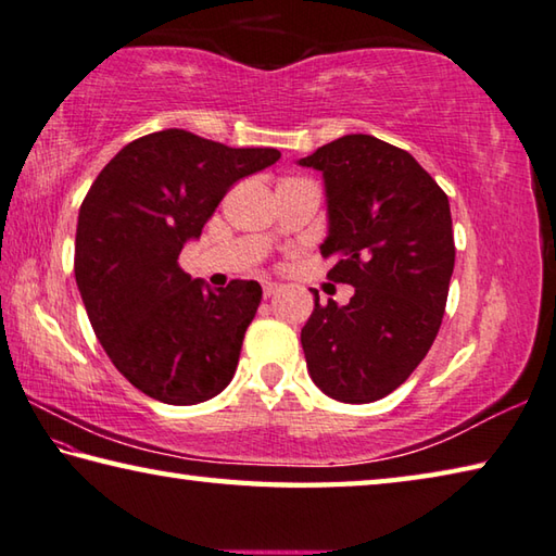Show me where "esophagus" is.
<instances>
[{
	"label": "esophagus",
	"instance_id": "1",
	"mask_svg": "<svg viewBox=\"0 0 556 556\" xmlns=\"http://www.w3.org/2000/svg\"><path fill=\"white\" fill-rule=\"evenodd\" d=\"M278 283H270V280H266V283H263V295L266 298H270V295H276L278 293Z\"/></svg>",
	"mask_w": 556,
	"mask_h": 556
}]
</instances>
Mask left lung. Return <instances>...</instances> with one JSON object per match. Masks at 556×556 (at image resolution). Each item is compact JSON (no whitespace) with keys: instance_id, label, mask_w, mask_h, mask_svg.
<instances>
[{"instance_id":"obj_1","label":"left lung","mask_w":556,"mask_h":556,"mask_svg":"<svg viewBox=\"0 0 556 556\" xmlns=\"http://www.w3.org/2000/svg\"><path fill=\"white\" fill-rule=\"evenodd\" d=\"M298 165L323 173L325 258L346 305L319 303L300 332L307 371L325 395L374 403L405 383L440 332L454 270L450 200L410 153L346 134Z\"/></svg>"}]
</instances>
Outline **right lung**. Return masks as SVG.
Segmentation results:
<instances>
[{
    "instance_id": "add662e5",
    "label": "right lung",
    "mask_w": 556,
    "mask_h": 556,
    "mask_svg": "<svg viewBox=\"0 0 556 556\" xmlns=\"http://www.w3.org/2000/svg\"><path fill=\"white\" fill-rule=\"evenodd\" d=\"M276 149H231L182 129L141 136L97 175L77 214L75 280L97 339L153 401L198 405L229 386L261 303L256 280L212 290L178 266L233 182Z\"/></svg>"
}]
</instances>
